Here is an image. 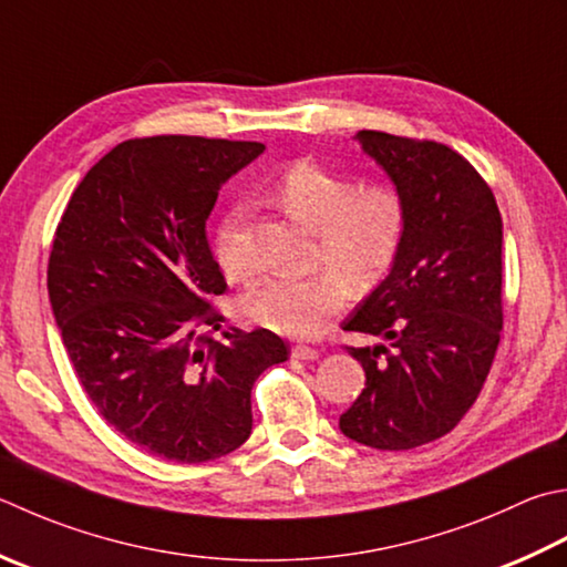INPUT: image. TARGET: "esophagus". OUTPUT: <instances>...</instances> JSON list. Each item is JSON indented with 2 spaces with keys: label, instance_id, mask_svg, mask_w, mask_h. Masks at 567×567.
<instances>
[{
  "label": "esophagus",
  "instance_id": "esophagus-1",
  "mask_svg": "<svg viewBox=\"0 0 567 567\" xmlns=\"http://www.w3.org/2000/svg\"><path fill=\"white\" fill-rule=\"evenodd\" d=\"M292 357L299 361H315V359H319V351L312 347H305V343H297V347L292 349Z\"/></svg>",
  "mask_w": 567,
  "mask_h": 567
}]
</instances>
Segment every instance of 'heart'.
Instances as JSON below:
<instances>
[{
	"mask_svg": "<svg viewBox=\"0 0 567 567\" xmlns=\"http://www.w3.org/2000/svg\"><path fill=\"white\" fill-rule=\"evenodd\" d=\"M277 202L299 226L315 233L317 272L305 280L272 277L243 297L240 309L255 324L277 334L309 339L353 292L379 285L391 270L405 238V206L385 186L359 188L315 164H295L277 184ZM243 206L230 208L216 230V260L230 280H248L252 262L240 246Z\"/></svg>",
	"mask_w": 567,
	"mask_h": 567,
	"instance_id": "heart-1",
	"label": "heart"
}]
</instances>
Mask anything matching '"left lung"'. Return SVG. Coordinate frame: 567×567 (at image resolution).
Masks as SVG:
<instances>
[{"mask_svg": "<svg viewBox=\"0 0 567 567\" xmlns=\"http://www.w3.org/2000/svg\"><path fill=\"white\" fill-rule=\"evenodd\" d=\"M405 206L391 272L341 321L375 339L349 349L365 388L339 417L375 450H413L460 423L492 369L502 331V214L457 152L385 132L353 135Z\"/></svg>", "mask_w": 567, "mask_h": 567, "instance_id": "left-lung-1", "label": "left lung"}]
</instances>
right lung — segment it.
<instances>
[{
	"label": "right lung",
	"mask_w": 567,
	"mask_h": 567,
	"mask_svg": "<svg viewBox=\"0 0 567 567\" xmlns=\"http://www.w3.org/2000/svg\"><path fill=\"white\" fill-rule=\"evenodd\" d=\"M260 142H122L78 184L49 260V299L91 403L144 452L210 462L250 437V391L287 361L268 329L220 327L226 292L206 220ZM221 331L220 340L197 334Z\"/></svg>",
	"instance_id": "right-lung-1"
}]
</instances>
